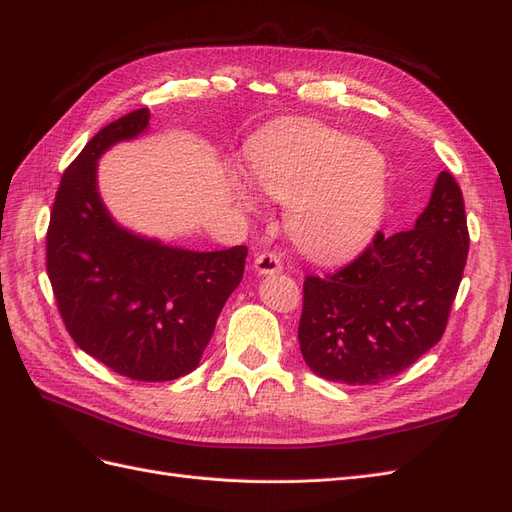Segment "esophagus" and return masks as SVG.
Wrapping results in <instances>:
<instances>
[{
    "label": "esophagus",
    "instance_id": "1",
    "mask_svg": "<svg viewBox=\"0 0 512 512\" xmlns=\"http://www.w3.org/2000/svg\"><path fill=\"white\" fill-rule=\"evenodd\" d=\"M254 269L260 275H273V273H280L284 269V265H282V258L277 252H260L254 258Z\"/></svg>",
    "mask_w": 512,
    "mask_h": 512
}]
</instances>
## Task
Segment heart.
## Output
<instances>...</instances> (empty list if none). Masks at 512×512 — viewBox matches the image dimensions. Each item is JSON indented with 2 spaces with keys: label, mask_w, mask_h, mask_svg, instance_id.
Returning <instances> with one entry per match:
<instances>
[{
  "label": "heart",
  "mask_w": 512,
  "mask_h": 512,
  "mask_svg": "<svg viewBox=\"0 0 512 512\" xmlns=\"http://www.w3.org/2000/svg\"><path fill=\"white\" fill-rule=\"evenodd\" d=\"M254 175L290 205L288 228L318 260L361 252L378 232L389 200L384 153L327 126H294L260 149Z\"/></svg>",
  "instance_id": "heart-1"
}]
</instances>
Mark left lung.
Here are the masks:
<instances>
[{
  "label": "left lung",
  "mask_w": 512,
  "mask_h": 512,
  "mask_svg": "<svg viewBox=\"0 0 512 512\" xmlns=\"http://www.w3.org/2000/svg\"><path fill=\"white\" fill-rule=\"evenodd\" d=\"M468 222L455 177L442 170L414 228L376 232L350 265L307 275L299 346L316 376L378 384L436 346L468 260Z\"/></svg>",
  "instance_id": "left-lung-1"
}]
</instances>
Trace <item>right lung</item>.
I'll use <instances>...</instances> for the list:
<instances>
[{"label":"right lung","mask_w":512,"mask_h":512,"mask_svg":"<svg viewBox=\"0 0 512 512\" xmlns=\"http://www.w3.org/2000/svg\"><path fill=\"white\" fill-rule=\"evenodd\" d=\"M147 126V108L119 117L66 168L46 230V273L76 346L119 376L166 382L198 367L247 247L190 252L113 222L98 194V158Z\"/></svg>","instance_id":"obj_1"}]
</instances>
